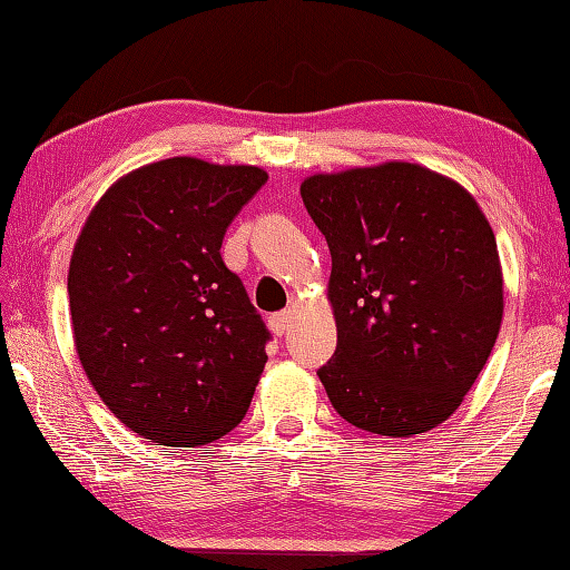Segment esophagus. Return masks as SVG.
Returning a JSON list of instances; mask_svg holds the SVG:
<instances>
[{
	"instance_id": "1",
	"label": "esophagus",
	"mask_w": 570,
	"mask_h": 570,
	"mask_svg": "<svg viewBox=\"0 0 570 570\" xmlns=\"http://www.w3.org/2000/svg\"><path fill=\"white\" fill-rule=\"evenodd\" d=\"M288 323H292V314H288V311H278V314L269 316V328L276 333V336H284Z\"/></svg>"
}]
</instances>
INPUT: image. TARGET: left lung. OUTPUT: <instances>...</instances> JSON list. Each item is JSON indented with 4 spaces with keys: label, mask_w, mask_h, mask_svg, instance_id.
<instances>
[{
    "label": "left lung",
    "mask_w": 570,
    "mask_h": 570,
    "mask_svg": "<svg viewBox=\"0 0 570 570\" xmlns=\"http://www.w3.org/2000/svg\"><path fill=\"white\" fill-rule=\"evenodd\" d=\"M301 197L331 249L338 348L318 367L365 432L410 438L462 405L504 316L494 232L466 189L415 163L311 175Z\"/></svg>",
    "instance_id": "8db88e82"
}]
</instances>
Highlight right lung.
I'll return each mask as SVG.
<instances>
[{
  "mask_svg": "<svg viewBox=\"0 0 570 570\" xmlns=\"http://www.w3.org/2000/svg\"><path fill=\"white\" fill-rule=\"evenodd\" d=\"M266 180L254 165L150 163L110 185L78 234V361L106 407L145 440L199 448L247 415L269 331L219 249Z\"/></svg>",
  "mask_w": 570,
  "mask_h": 570,
  "instance_id": "right-lung-1",
  "label": "right lung"
}]
</instances>
